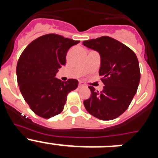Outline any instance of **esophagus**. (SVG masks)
Returning <instances> with one entry per match:
<instances>
[{"instance_id": "34e87169", "label": "esophagus", "mask_w": 158, "mask_h": 158, "mask_svg": "<svg viewBox=\"0 0 158 158\" xmlns=\"http://www.w3.org/2000/svg\"><path fill=\"white\" fill-rule=\"evenodd\" d=\"M78 86H79V88H81V87H85V86L86 85H85V84L84 83V82L79 81V85H78Z\"/></svg>"}]
</instances>
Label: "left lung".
<instances>
[{"label":"left lung","mask_w":158,"mask_h":158,"mask_svg":"<svg viewBox=\"0 0 158 158\" xmlns=\"http://www.w3.org/2000/svg\"><path fill=\"white\" fill-rule=\"evenodd\" d=\"M100 56L99 75L104 83L101 92L89 86L91 96L84 100L89 114L102 120H111L127 109L140 81L139 60L133 51L108 36L83 42Z\"/></svg>","instance_id":"left-lung-1"}]
</instances>
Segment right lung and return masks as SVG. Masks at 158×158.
Segmentation results:
<instances>
[{
  "instance_id": "1",
  "label": "right lung",
  "mask_w": 158,
  "mask_h": 158,
  "mask_svg": "<svg viewBox=\"0 0 158 158\" xmlns=\"http://www.w3.org/2000/svg\"><path fill=\"white\" fill-rule=\"evenodd\" d=\"M80 43L56 34L37 38L24 49L17 62L18 85L25 101L39 116L51 118L62 111L69 92L78 81L65 82L55 77L65 65L69 49Z\"/></svg>"
}]
</instances>
